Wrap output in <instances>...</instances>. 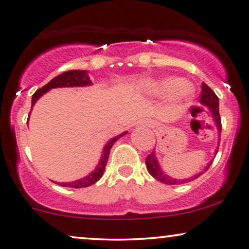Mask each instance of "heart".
<instances>
[{
  "label": "heart",
  "mask_w": 249,
  "mask_h": 249,
  "mask_svg": "<svg viewBox=\"0 0 249 249\" xmlns=\"http://www.w3.org/2000/svg\"><path fill=\"white\" fill-rule=\"evenodd\" d=\"M139 88L148 94H161L170 90V97L174 102H183L193 95V87L184 81L176 77H164L161 80H142L139 82Z\"/></svg>",
  "instance_id": "heart-1"
}]
</instances>
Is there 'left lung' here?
Returning a JSON list of instances; mask_svg holds the SVG:
<instances>
[{"instance_id":"obj_1","label":"left lung","mask_w":249,"mask_h":249,"mask_svg":"<svg viewBox=\"0 0 249 249\" xmlns=\"http://www.w3.org/2000/svg\"><path fill=\"white\" fill-rule=\"evenodd\" d=\"M200 103H202L203 106L209 107V110H210V112L212 113V117H213V122L215 124V127L218 128V133H219V136H220L221 119H220V115H219V100H218L217 95H215L214 92L212 91V89L210 88V87H209L208 85H205L204 82H203V85H202V92H200ZM219 142H220V139H219ZM217 152H218V147H217V149H215V154H217ZM145 162H146V167H147L148 173L151 174V175L153 176L155 179L160 181L161 183L174 185V184L188 183V182H190L195 178H199V176L202 175L203 173H205L206 170L209 169V167L211 166L212 161L199 174H197V175H195L190 178H184V179H176V178H169L167 174H164L162 172V169H161V167L159 166V162L157 160V155H155V152H152L151 154L147 155Z\"/></svg>"}]
</instances>
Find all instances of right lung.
<instances>
[{"label": "right lung", "instance_id": "obj_1", "mask_svg": "<svg viewBox=\"0 0 249 249\" xmlns=\"http://www.w3.org/2000/svg\"><path fill=\"white\" fill-rule=\"evenodd\" d=\"M90 85H92V82L91 80L89 79L88 71H65V73L60 74V75L55 76L54 79L51 80L47 85H45L43 88L38 89V90L32 95V107L35 106L36 102H37L39 98L45 94V92H47L53 88H62V87H85V86H90ZM126 133L127 132H123L122 134L112 138V139H110L109 142H107V145L104 146L103 148V152H102L100 162H98L97 166H96L94 172L89 174L88 176H86V178L81 179H76V181L74 182H68V183H59V182H55V183L61 185V187H68V188H85L96 183V182L102 178V175H103L104 169H106V166L107 162V159H109L110 149H111L113 143H115L119 138L125 136Z\"/></svg>", "mask_w": 249, "mask_h": 249}]
</instances>
